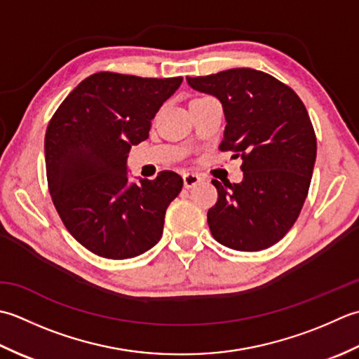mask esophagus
I'll list each match as a JSON object with an SVG mask.
<instances>
[{
    "instance_id": "34e87169",
    "label": "esophagus",
    "mask_w": 359,
    "mask_h": 359,
    "mask_svg": "<svg viewBox=\"0 0 359 359\" xmlns=\"http://www.w3.org/2000/svg\"><path fill=\"white\" fill-rule=\"evenodd\" d=\"M182 181H184L186 189H192L201 181V177L198 173H184L182 175Z\"/></svg>"
}]
</instances>
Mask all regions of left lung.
Listing matches in <instances>:
<instances>
[{"mask_svg": "<svg viewBox=\"0 0 359 359\" xmlns=\"http://www.w3.org/2000/svg\"><path fill=\"white\" fill-rule=\"evenodd\" d=\"M186 80L220 100V150L241 158L243 181L212 180L218 192L208 212L212 236L236 251L266 250L291 229L309 194L316 135L306 108L290 86L251 68Z\"/></svg>", "mask_w": 359, "mask_h": 359, "instance_id": "left-lung-1", "label": "left lung"}]
</instances>
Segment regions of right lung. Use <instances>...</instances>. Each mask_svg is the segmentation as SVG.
I'll return each mask as SVG.
<instances>
[{
    "instance_id": "right-lung-1",
    "label": "right lung",
    "mask_w": 359,
    "mask_h": 359,
    "mask_svg": "<svg viewBox=\"0 0 359 359\" xmlns=\"http://www.w3.org/2000/svg\"><path fill=\"white\" fill-rule=\"evenodd\" d=\"M182 77L97 72L62 102L45 136L46 177L69 233L105 259L141 255L163 236L169 204L182 189L172 170L130 182L128 151L149 137L151 119Z\"/></svg>"
}]
</instances>
